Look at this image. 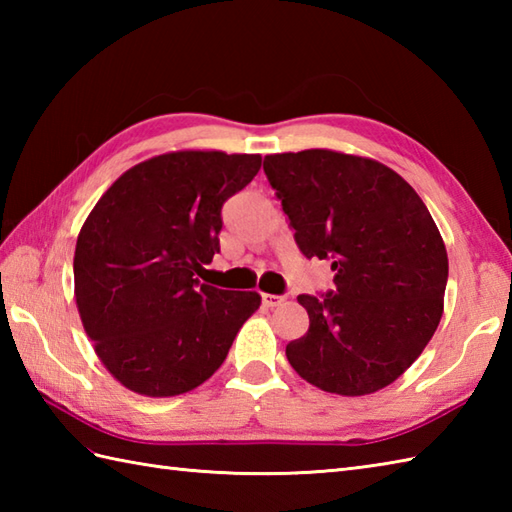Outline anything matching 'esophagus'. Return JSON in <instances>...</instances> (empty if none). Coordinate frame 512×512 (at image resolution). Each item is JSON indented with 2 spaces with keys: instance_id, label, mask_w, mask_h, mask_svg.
<instances>
[{
  "instance_id": "obj_1",
  "label": "esophagus",
  "mask_w": 512,
  "mask_h": 512,
  "mask_svg": "<svg viewBox=\"0 0 512 512\" xmlns=\"http://www.w3.org/2000/svg\"><path fill=\"white\" fill-rule=\"evenodd\" d=\"M262 301H264L266 308H277V306H281V303H284V297H281V295H262Z\"/></svg>"
}]
</instances>
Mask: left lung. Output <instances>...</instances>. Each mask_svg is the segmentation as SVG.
<instances>
[{"mask_svg":"<svg viewBox=\"0 0 512 512\" xmlns=\"http://www.w3.org/2000/svg\"><path fill=\"white\" fill-rule=\"evenodd\" d=\"M264 171L308 259H330L334 290L299 295L310 328L286 345L295 372L330 394L387 387L431 341L449 279L447 248L420 195L376 160L306 149Z\"/></svg>","mask_w":512,"mask_h":512,"instance_id":"1","label":"left lung"}]
</instances>
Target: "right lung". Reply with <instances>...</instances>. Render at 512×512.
I'll return each mask as SVG.
<instances>
[{
	"label": "right lung",
	"mask_w": 512,
	"mask_h": 512,
	"mask_svg": "<svg viewBox=\"0 0 512 512\" xmlns=\"http://www.w3.org/2000/svg\"><path fill=\"white\" fill-rule=\"evenodd\" d=\"M259 154L173 151L125 171L85 220L74 297L94 350L136 394H187L211 378L262 297L200 284L220 253L222 206Z\"/></svg>",
	"instance_id": "add662e5"
}]
</instances>
